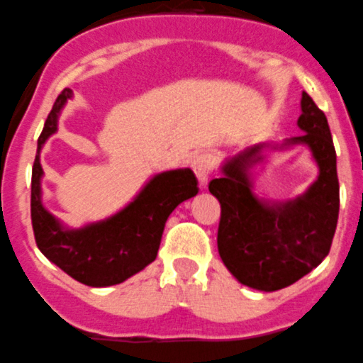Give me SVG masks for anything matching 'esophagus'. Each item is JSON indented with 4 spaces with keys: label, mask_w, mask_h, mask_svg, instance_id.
Wrapping results in <instances>:
<instances>
[{
    "label": "esophagus",
    "mask_w": 363,
    "mask_h": 363,
    "mask_svg": "<svg viewBox=\"0 0 363 363\" xmlns=\"http://www.w3.org/2000/svg\"><path fill=\"white\" fill-rule=\"evenodd\" d=\"M191 168H194L195 175H197L201 188H206L208 186V179H210L211 168H213V157H211L210 153H201V155H197L191 161Z\"/></svg>",
    "instance_id": "esophagus-1"
}]
</instances>
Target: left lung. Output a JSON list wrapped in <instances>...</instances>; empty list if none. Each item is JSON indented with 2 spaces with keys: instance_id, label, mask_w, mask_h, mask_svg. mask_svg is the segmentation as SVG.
I'll return each mask as SVG.
<instances>
[{
  "instance_id": "8db88e82",
  "label": "left lung",
  "mask_w": 363,
  "mask_h": 363,
  "mask_svg": "<svg viewBox=\"0 0 363 363\" xmlns=\"http://www.w3.org/2000/svg\"><path fill=\"white\" fill-rule=\"evenodd\" d=\"M296 125L300 137L259 143L226 157L210 194L220 202L217 246L222 262L240 284L259 291H277L311 273L328 257L335 237L340 186L336 152L328 117L302 92ZM306 145L319 175L306 192L291 199L256 194L254 169L271 152Z\"/></svg>"
}]
</instances>
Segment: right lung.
<instances>
[{
  "instance_id": "right-lung-1",
  "label": "right lung",
  "mask_w": 363,
  "mask_h": 363,
  "mask_svg": "<svg viewBox=\"0 0 363 363\" xmlns=\"http://www.w3.org/2000/svg\"><path fill=\"white\" fill-rule=\"evenodd\" d=\"M72 96L70 88L57 96L38 139L32 168V228L39 251L72 279L90 287L116 286L155 260L169 213L199 194V182L189 168L155 174L113 215L81 228H68L43 204L41 150L57 132L60 116Z\"/></svg>"
}]
</instances>
